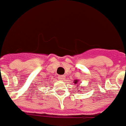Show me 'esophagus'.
Masks as SVG:
<instances>
[{
  "mask_svg": "<svg viewBox=\"0 0 126 126\" xmlns=\"http://www.w3.org/2000/svg\"><path fill=\"white\" fill-rule=\"evenodd\" d=\"M58 79H60L61 81H64L65 79V76L64 75H60L58 77Z\"/></svg>",
  "mask_w": 126,
  "mask_h": 126,
  "instance_id": "1",
  "label": "esophagus"
}]
</instances>
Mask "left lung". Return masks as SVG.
I'll return each instance as SVG.
<instances>
[{"mask_svg": "<svg viewBox=\"0 0 126 126\" xmlns=\"http://www.w3.org/2000/svg\"><path fill=\"white\" fill-rule=\"evenodd\" d=\"M78 81H79V80H74V83H75V84H77V83H78Z\"/></svg>", "mask_w": 126, "mask_h": 126, "instance_id": "obj_1", "label": "left lung"}]
</instances>
